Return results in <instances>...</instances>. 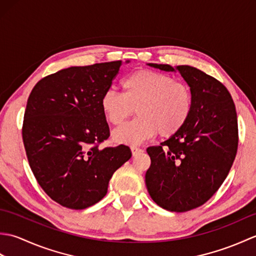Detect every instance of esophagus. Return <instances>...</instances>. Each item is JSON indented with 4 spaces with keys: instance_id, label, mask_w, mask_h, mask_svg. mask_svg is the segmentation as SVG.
<instances>
[{
    "instance_id": "1",
    "label": "esophagus",
    "mask_w": 256,
    "mask_h": 256,
    "mask_svg": "<svg viewBox=\"0 0 256 256\" xmlns=\"http://www.w3.org/2000/svg\"><path fill=\"white\" fill-rule=\"evenodd\" d=\"M131 150H132L133 156H136V155H138V154H140V153H143V150L138 148V146H132Z\"/></svg>"
}]
</instances>
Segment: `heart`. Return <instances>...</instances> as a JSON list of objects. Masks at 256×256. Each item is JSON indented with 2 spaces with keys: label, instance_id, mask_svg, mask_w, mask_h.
<instances>
[{
  "label": "heart",
  "instance_id": "1",
  "mask_svg": "<svg viewBox=\"0 0 256 256\" xmlns=\"http://www.w3.org/2000/svg\"><path fill=\"white\" fill-rule=\"evenodd\" d=\"M123 94L108 90L101 98V108L113 125L122 124L134 113L138 118L114 131L116 142L135 145L158 133L172 138L186 126L194 108L190 86L170 74L142 69L122 82Z\"/></svg>",
  "mask_w": 256,
  "mask_h": 256
}]
</instances>
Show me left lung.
<instances>
[{
	"instance_id": "8db88e82",
	"label": "left lung",
	"mask_w": 256,
	"mask_h": 256,
	"mask_svg": "<svg viewBox=\"0 0 256 256\" xmlns=\"http://www.w3.org/2000/svg\"><path fill=\"white\" fill-rule=\"evenodd\" d=\"M150 66L175 72L170 64ZM176 69L192 91V113L178 134L146 150L150 166L145 182L162 209L186 212L206 204L229 174L238 150V116L219 80L194 67Z\"/></svg>"
}]
</instances>
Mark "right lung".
<instances>
[{"label": "right lung", "mask_w": 256, "mask_h": 256, "mask_svg": "<svg viewBox=\"0 0 256 256\" xmlns=\"http://www.w3.org/2000/svg\"><path fill=\"white\" fill-rule=\"evenodd\" d=\"M121 64L59 70L38 81L27 100L22 135L30 170L66 208L82 210L100 201L114 172L132 156L126 145L99 146L110 136L101 98Z\"/></svg>", "instance_id": "obj_1"}]
</instances>
